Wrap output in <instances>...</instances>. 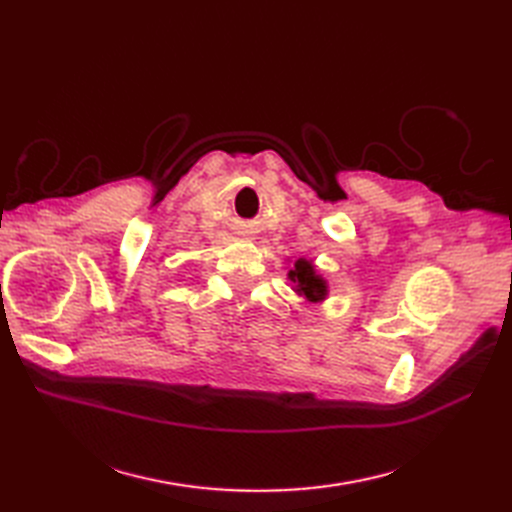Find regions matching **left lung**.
Wrapping results in <instances>:
<instances>
[{
    "label": "left lung",
    "instance_id": "1",
    "mask_svg": "<svg viewBox=\"0 0 512 512\" xmlns=\"http://www.w3.org/2000/svg\"><path fill=\"white\" fill-rule=\"evenodd\" d=\"M288 280L292 284L294 294H297V297H301L309 305L322 303L329 297V282L324 280L322 273H318L312 258L290 260Z\"/></svg>",
    "mask_w": 512,
    "mask_h": 512
}]
</instances>
